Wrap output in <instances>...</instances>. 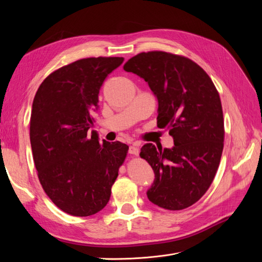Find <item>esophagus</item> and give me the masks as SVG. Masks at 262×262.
<instances>
[{
  "mask_svg": "<svg viewBox=\"0 0 262 262\" xmlns=\"http://www.w3.org/2000/svg\"><path fill=\"white\" fill-rule=\"evenodd\" d=\"M129 153H130L131 155H136V156H138V155H139V153H140L139 147L134 146V145H131V146L129 147Z\"/></svg>",
  "mask_w": 262,
  "mask_h": 262,
  "instance_id": "esophagus-1",
  "label": "esophagus"
}]
</instances>
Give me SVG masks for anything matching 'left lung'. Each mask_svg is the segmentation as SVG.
Returning <instances> with one entry per match:
<instances>
[{
	"label": "left lung",
	"instance_id": "left-lung-1",
	"mask_svg": "<svg viewBox=\"0 0 262 262\" xmlns=\"http://www.w3.org/2000/svg\"><path fill=\"white\" fill-rule=\"evenodd\" d=\"M147 82L158 100L157 126L168 129L172 148L142 146L155 173L148 200L166 210L186 209L208 191L224 146L220 95L195 62L164 51L141 52L123 66Z\"/></svg>",
	"mask_w": 262,
	"mask_h": 262
}]
</instances>
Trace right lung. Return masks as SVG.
<instances>
[{
    "label": "right lung",
    "mask_w": 262,
    "mask_h": 262,
    "mask_svg": "<svg viewBox=\"0 0 262 262\" xmlns=\"http://www.w3.org/2000/svg\"><path fill=\"white\" fill-rule=\"evenodd\" d=\"M123 58L77 60L47 76L35 95L30 144L39 181L51 201L73 216L106 207L129 146L89 136L99 90Z\"/></svg>",
    "instance_id": "obj_1"
}]
</instances>
